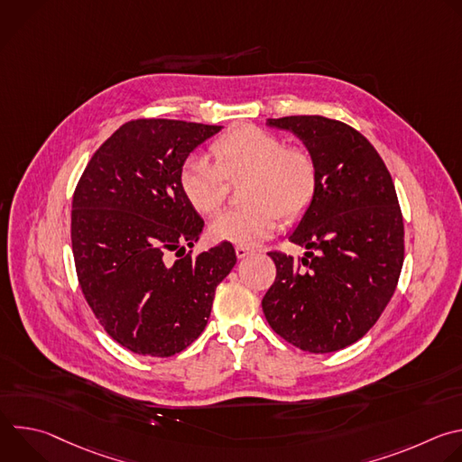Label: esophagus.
Instances as JSON below:
<instances>
[{
    "mask_svg": "<svg viewBox=\"0 0 462 462\" xmlns=\"http://www.w3.org/2000/svg\"><path fill=\"white\" fill-rule=\"evenodd\" d=\"M250 254V248L246 245H237L236 246V255L237 257H246Z\"/></svg>",
    "mask_w": 462,
    "mask_h": 462,
    "instance_id": "obj_1",
    "label": "esophagus"
}]
</instances>
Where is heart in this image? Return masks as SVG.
<instances>
[{"instance_id":"1","label":"heart","mask_w":462,"mask_h":462,"mask_svg":"<svg viewBox=\"0 0 462 462\" xmlns=\"http://www.w3.org/2000/svg\"><path fill=\"white\" fill-rule=\"evenodd\" d=\"M280 148L282 143L276 137L263 135L257 129H241L228 134L216 144V155L223 171L234 182H239ZM182 186L191 203L205 212L219 210L228 193L223 179L207 164H199L191 173H184ZM254 186L263 189L259 191L263 201L282 210L283 216L292 217L301 212L312 197L316 186L312 159L301 150H281L255 175ZM274 225L276 214L271 208L263 205H245L223 217L216 230L221 237L239 243H254L271 232Z\"/></svg>"}]
</instances>
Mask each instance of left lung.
I'll return each instance as SVG.
<instances>
[{
	"mask_svg": "<svg viewBox=\"0 0 462 462\" xmlns=\"http://www.w3.org/2000/svg\"><path fill=\"white\" fill-rule=\"evenodd\" d=\"M307 146L316 186L291 241L312 248L301 265L269 252L276 282L263 298L274 331L310 353H331L362 338L380 318L404 261V223L391 175L365 137L319 115L269 118Z\"/></svg>",
	"mask_w": 462,
	"mask_h": 462,
	"instance_id": "obj_1",
	"label": "left lung"
}]
</instances>
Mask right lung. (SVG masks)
I'll use <instances>...</instances> for the list:
<instances>
[{"label": "right lung", "instance_id": "add662e5", "mask_svg": "<svg viewBox=\"0 0 462 462\" xmlns=\"http://www.w3.org/2000/svg\"><path fill=\"white\" fill-rule=\"evenodd\" d=\"M219 129L131 120L97 150L77 184L71 241L79 283L107 335L137 355L186 349L203 333L216 287L236 265L228 241L195 259L184 254L199 239L203 219L182 189V164ZM166 249L185 257L171 266Z\"/></svg>", "mask_w": 462, "mask_h": 462}]
</instances>
